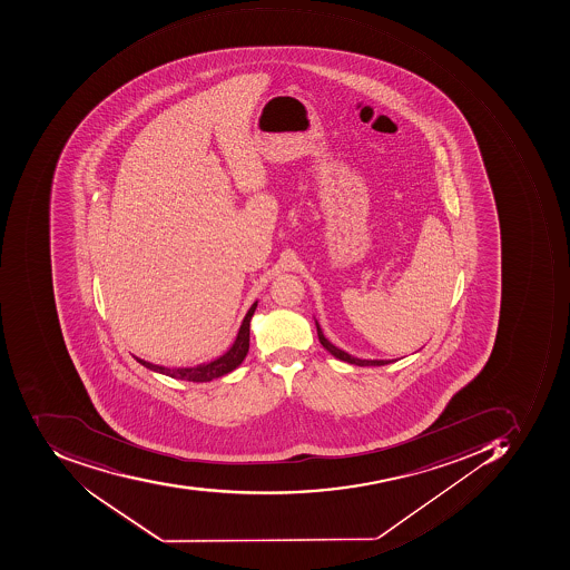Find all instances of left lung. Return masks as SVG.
Returning a JSON list of instances; mask_svg holds the SVG:
<instances>
[{
  "label": "left lung",
  "mask_w": 570,
  "mask_h": 570,
  "mask_svg": "<svg viewBox=\"0 0 570 570\" xmlns=\"http://www.w3.org/2000/svg\"><path fill=\"white\" fill-rule=\"evenodd\" d=\"M315 325L316 334H318V341H321L322 346H324L325 350L332 354V356L338 357L341 361H347V363H351V365L357 366H382L392 363L391 360H360V357L351 356V354H347L346 351L338 350V347H335L334 344L328 343L327 338H325L324 332H322L321 325H318V322H315Z\"/></svg>",
  "instance_id": "1"
}]
</instances>
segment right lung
Segmentation results:
<instances>
[{
    "instance_id": "1",
    "label": "right lung",
    "mask_w": 570,
    "mask_h": 570,
    "mask_svg": "<svg viewBox=\"0 0 570 570\" xmlns=\"http://www.w3.org/2000/svg\"><path fill=\"white\" fill-rule=\"evenodd\" d=\"M255 308H257V302L249 306L248 313L243 318L235 344L229 347L227 353H224L217 360L210 361V363H204V365L195 366V368H164V366L153 365L149 361L140 360V357H135V360L146 368L153 370V372L163 373V375L171 376V379L186 380V382H210V380L219 379V376L233 372L245 360L249 347V321L254 316Z\"/></svg>"
}]
</instances>
